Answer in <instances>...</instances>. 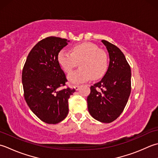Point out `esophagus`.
<instances>
[{
    "instance_id": "1",
    "label": "esophagus",
    "mask_w": 158,
    "mask_h": 158,
    "mask_svg": "<svg viewBox=\"0 0 158 158\" xmlns=\"http://www.w3.org/2000/svg\"><path fill=\"white\" fill-rule=\"evenodd\" d=\"M80 86V85H74V86H73V88H74V89L76 90V91H77V90L79 89Z\"/></svg>"
}]
</instances>
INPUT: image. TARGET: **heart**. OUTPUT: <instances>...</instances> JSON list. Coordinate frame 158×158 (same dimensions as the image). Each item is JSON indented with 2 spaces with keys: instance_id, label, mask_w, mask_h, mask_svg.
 Here are the masks:
<instances>
[{
  "instance_id": "heart-1",
  "label": "heart",
  "mask_w": 158,
  "mask_h": 158,
  "mask_svg": "<svg viewBox=\"0 0 158 158\" xmlns=\"http://www.w3.org/2000/svg\"><path fill=\"white\" fill-rule=\"evenodd\" d=\"M72 52L60 50L58 61L61 68L69 73L78 65L80 69L68 76V80L73 84L97 80L104 74L108 65V55L104 50L93 43H82L72 48Z\"/></svg>"
}]
</instances>
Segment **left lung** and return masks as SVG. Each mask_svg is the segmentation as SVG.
<instances>
[{
  "mask_svg": "<svg viewBox=\"0 0 158 158\" xmlns=\"http://www.w3.org/2000/svg\"><path fill=\"white\" fill-rule=\"evenodd\" d=\"M107 49L110 63L103 78L91 86L87 97L88 110L95 119L111 123L119 117L131 93V69L121 50L102 40Z\"/></svg>",
  "mask_w": 158,
  "mask_h": 158,
  "instance_id": "8db88e82",
  "label": "left lung"
}]
</instances>
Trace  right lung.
Instances as JSON below:
<instances>
[{
  "mask_svg": "<svg viewBox=\"0 0 158 158\" xmlns=\"http://www.w3.org/2000/svg\"><path fill=\"white\" fill-rule=\"evenodd\" d=\"M68 41L56 37L43 39L31 50L22 69L26 102L40 119L48 124H56L67 117L68 99L76 91L58 90L67 81L58 55Z\"/></svg>",
  "mask_w": 158,
  "mask_h": 158,
  "instance_id": "right-lung-1",
  "label": "right lung"
}]
</instances>
